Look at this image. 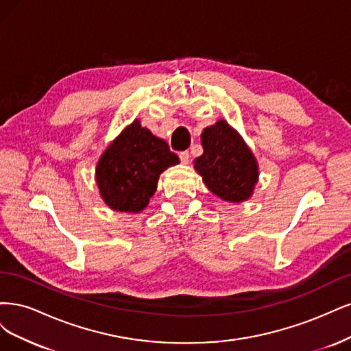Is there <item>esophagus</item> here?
<instances>
[{"instance_id": "esophagus-1", "label": "esophagus", "mask_w": 351, "mask_h": 351, "mask_svg": "<svg viewBox=\"0 0 351 351\" xmlns=\"http://www.w3.org/2000/svg\"><path fill=\"white\" fill-rule=\"evenodd\" d=\"M179 159H180V162H182L184 165H188V162H189V153L188 152L179 153Z\"/></svg>"}]
</instances>
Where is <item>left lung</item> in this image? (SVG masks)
<instances>
[{
	"mask_svg": "<svg viewBox=\"0 0 351 351\" xmlns=\"http://www.w3.org/2000/svg\"><path fill=\"white\" fill-rule=\"evenodd\" d=\"M204 153L194 160L202 182L223 201L239 204L250 199L259 179L252 150L228 121L219 119L201 134Z\"/></svg>",
	"mask_w": 351,
	"mask_h": 351,
	"instance_id": "left-lung-1",
	"label": "left lung"
}]
</instances>
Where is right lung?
Here are the masks:
<instances>
[{
	"mask_svg": "<svg viewBox=\"0 0 351 351\" xmlns=\"http://www.w3.org/2000/svg\"><path fill=\"white\" fill-rule=\"evenodd\" d=\"M178 163L167 143L134 119L99 157V194L114 211L137 214L149 206L160 173Z\"/></svg>",
	"mask_w": 351,
	"mask_h": 351,
	"instance_id": "add662e5",
	"label": "right lung"
}]
</instances>
